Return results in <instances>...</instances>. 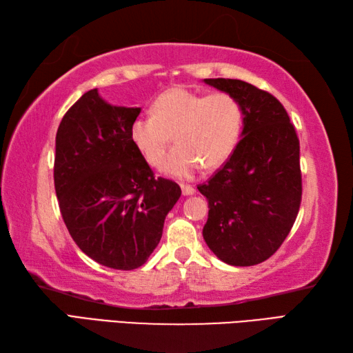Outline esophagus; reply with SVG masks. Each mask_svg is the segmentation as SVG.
Listing matches in <instances>:
<instances>
[{"mask_svg": "<svg viewBox=\"0 0 353 353\" xmlns=\"http://www.w3.org/2000/svg\"><path fill=\"white\" fill-rule=\"evenodd\" d=\"M181 188H182V194H183V196H192V194L196 192V188H194L192 185L181 183Z\"/></svg>", "mask_w": 353, "mask_h": 353, "instance_id": "obj_1", "label": "esophagus"}]
</instances>
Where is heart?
<instances>
[{
  "mask_svg": "<svg viewBox=\"0 0 353 353\" xmlns=\"http://www.w3.org/2000/svg\"><path fill=\"white\" fill-rule=\"evenodd\" d=\"M243 123V109L230 94L205 95L176 86L154 100L153 115L133 118L129 134L144 159L157 167L174 133L177 144L162 170L174 177H191L203 163L215 168L229 159L241 138Z\"/></svg>",
  "mask_w": 353,
  "mask_h": 353,
  "instance_id": "heart-1",
  "label": "heart"
}]
</instances>
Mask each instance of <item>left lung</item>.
Here are the masks:
<instances>
[{"label":"left lung","mask_w":353,"mask_h":353,"mask_svg":"<svg viewBox=\"0 0 353 353\" xmlns=\"http://www.w3.org/2000/svg\"><path fill=\"white\" fill-rule=\"evenodd\" d=\"M243 109L235 152L199 191L208 199L203 238L223 262L235 267L268 259L288 236L301 208L299 138L287 110L272 94L234 79H205Z\"/></svg>","instance_id":"left-lung-1"}]
</instances>
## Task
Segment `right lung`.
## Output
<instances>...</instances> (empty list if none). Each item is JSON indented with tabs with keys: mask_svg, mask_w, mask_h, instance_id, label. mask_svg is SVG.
<instances>
[{
	"mask_svg": "<svg viewBox=\"0 0 353 353\" xmlns=\"http://www.w3.org/2000/svg\"><path fill=\"white\" fill-rule=\"evenodd\" d=\"M141 108L103 100L91 89L72 104L56 134L54 188L70 235L99 264L134 270L161 241L181 186L154 179L129 129Z\"/></svg>",
	"mask_w": 353,
	"mask_h": 353,
	"instance_id": "obj_1",
	"label": "right lung"
}]
</instances>
